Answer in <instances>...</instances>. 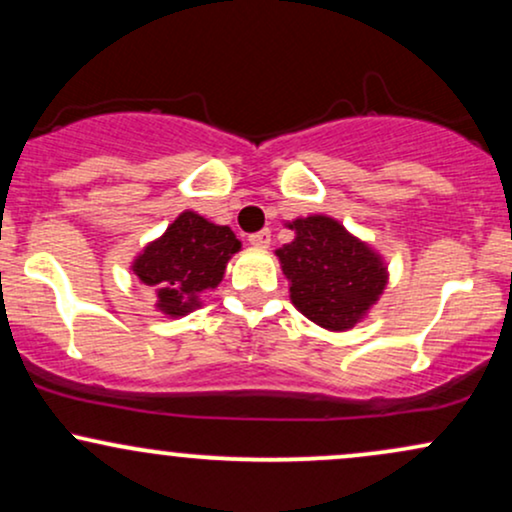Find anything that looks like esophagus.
I'll list each match as a JSON object with an SVG mask.
<instances>
[{"label": "esophagus", "instance_id": "obj_1", "mask_svg": "<svg viewBox=\"0 0 512 512\" xmlns=\"http://www.w3.org/2000/svg\"><path fill=\"white\" fill-rule=\"evenodd\" d=\"M248 240L255 248H269V243H272V231H269V228H262V231L252 233Z\"/></svg>", "mask_w": 512, "mask_h": 512}]
</instances>
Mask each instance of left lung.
Returning a JSON list of instances; mask_svg holds the SVG:
<instances>
[{"label": "left lung", "mask_w": 512, "mask_h": 512, "mask_svg": "<svg viewBox=\"0 0 512 512\" xmlns=\"http://www.w3.org/2000/svg\"><path fill=\"white\" fill-rule=\"evenodd\" d=\"M296 238L276 250L291 301L325 330H351L387 284L383 260L330 216L289 223Z\"/></svg>", "instance_id": "obj_1"}]
</instances>
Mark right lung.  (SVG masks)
<instances>
[{"instance_id": "obj_1", "label": "right lung", "mask_w": 512, "mask_h": 512, "mask_svg": "<svg viewBox=\"0 0 512 512\" xmlns=\"http://www.w3.org/2000/svg\"><path fill=\"white\" fill-rule=\"evenodd\" d=\"M238 250L240 240L231 228L182 211L161 238L146 245L132 272L154 286L161 313L178 317L197 308L199 293L219 286L226 262Z\"/></svg>"}]
</instances>
